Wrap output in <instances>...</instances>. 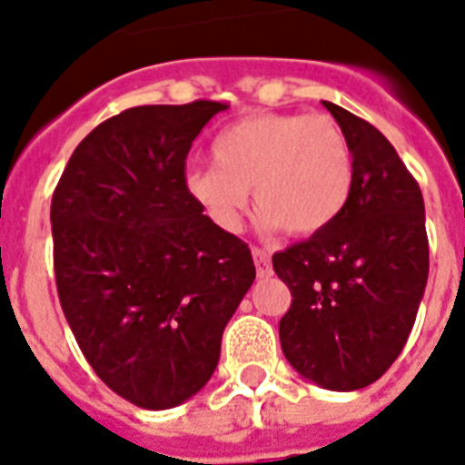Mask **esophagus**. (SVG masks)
<instances>
[{
  "label": "esophagus",
  "mask_w": 465,
  "mask_h": 465,
  "mask_svg": "<svg viewBox=\"0 0 465 465\" xmlns=\"http://www.w3.org/2000/svg\"><path fill=\"white\" fill-rule=\"evenodd\" d=\"M252 253H253V263H256V272H259V277H271L272 265H271V256H268V252L253 247Z\"/></svg>",
  "instance_id": "obj_1"
}]
</instances>
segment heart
Returning a JSON list of instances; mask_svg holds the SVG:
<instances>
[{
  "instance_id": "obj_1",
  "label": "heart",
  "mask_w": 465,
  "mask_h": 465,
  "mask_svg": "<svg viewBox=\"0 0 465 465\" xmlns=\"http://www.w3.org/2000/svg\"><path fill=\"white\" fill-rule=\"evenodd\" d=\"M213 164L190 166L188 194L218 228L237 230L253 188L268 225L311 237L334 223L352 190V148L327 114L259 113L218 131Z\"/></svg>"
}]
</instances>
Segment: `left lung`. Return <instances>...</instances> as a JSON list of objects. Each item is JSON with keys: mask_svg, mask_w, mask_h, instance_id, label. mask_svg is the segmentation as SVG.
I'll return each mask as SVG.
<instances>
[{"mask_svg": "<svg viewBox=\"0 0 465 465\" xmlns=\"http://www.w3.org/2000/svg\"><path fill=\"white\" fill-rule=\"evenodd\" d=\"M352 148V190L322 232L272 256L292 292L282 352L327 391H360L386 374L414 327L428 282L419 183L376 126L324 101Z\"/></svg>", "mask_w": 465, "mask_h": 465, "instance_id": "8db88e82", "label": "left lung"}]
</instances>
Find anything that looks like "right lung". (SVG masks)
<instances>
[{
	"mask_svg": "<svg viewBox=\"0 0 465 465\" xmlns=\"http://www.w3.org/2000/svg\"><path fill=\"white\" fill-rule=\"evenodd\" d=\"M225 103L141 105L74 148L51 200L58 299L98 379L143 410L206 386L253 284L252 252L183 185L193 141Z\"/></svg>",
	"mask_w": 465,
	"mask_h": 465,
	"instance_id": "obj_1",
	"label": "right lung"
}]
</instances>
